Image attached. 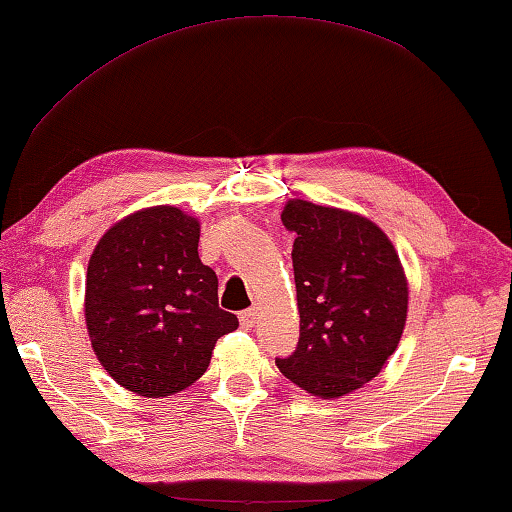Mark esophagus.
I'll return each mask as SVG.
<instances>
[{
	"label": "esophagus",
	"mask_w": 512,
	"mask_h": 512,
	"mask_svg": "<svg viewBox=\"0 0 512 512\" xmlns=\"http://www.w3.org/2000/svg\"><path fill=\"white\" fill-rule=\"evenodd\" d=\"M255 321H257V312H255V310H243V312L239 314V323H241L243 330L253 328Z\"/></svg>",
	"instance_id": "esophagus-1"
}]
</instances>
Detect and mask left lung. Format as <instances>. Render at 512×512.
<instances>
[{
  "instance_id": "obj_1",
  "label": "left lung",
  "mask_w": 512,
  "mask_h": 512,
  "mask_svg": "<svg viewBox=\"0 0 512 512\" xmlns=\"http://www.w3.org/2000/svg\"><path fill=\"white\" fill-rule=\"evenodd\" d=\"M282 223L296 234L300 337L275 364L307 394L339 399L376 378L399 346L408 280L392 241L369 218L294 198Z\"/></svg>"
}]
</instances>
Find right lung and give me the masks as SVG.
I'll return each instance as SVG.
<instances>
[{
    "mask_svg": "<svg viewBox=\"0 0 512 512\" xmlns=\"http://www.w3.org/2000/svg\"><path fill=\"white\" fill-rule=\"evenodd\" d=\"M198 241V218L159 205L111 225L88 259V337L129 392H182L207 371L218 339L239 326L218 307V278L200 262Z\"/></svg>",
    "mask_w": 512,
    "mask_h": 512,
    "instance_id": "add662e5",
    "label": "right lung"
}]
</instances>
